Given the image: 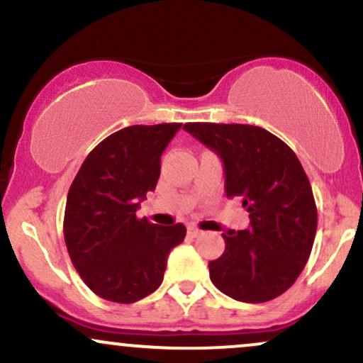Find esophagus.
<instances>
[{"label": "esophagus", "mask_w": 363, "mask_h": 363, "mask_svg": "<svg viewBox=\"0 0 363 363\" xmlns=\"http://www.w3.org/2000/svg\"><path fill=\"white\" fill-rule=\"evenodd\" d=\"M187 234H189L191 237H198L199 234H201V230H199V228H196V227H193V225H191V227H187Z\"/></svg>", "instance_id": "34e87169"}]
</instances>
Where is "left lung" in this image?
Instances as JSON below:
<instances>
[{
	"label": "left lung",
	"instance_id": "obj_1",
	"mask_svg": "<svg viewBox=\"0 0 363 363\" xmlns=\"http://www.w3.org/2000/svg\"><path fill=\"white\" fill-rule=\"evenodd\" d=\"M222 158L227 198H242L251 225L223 235L210 261L213 285L239 302L261 303L294 285L309 259L318 208L302 164L289 145L259 126L186 123Z\"/></svg>",
	"mask_w": 363,
	"mask_h": 363
}]
</instances>
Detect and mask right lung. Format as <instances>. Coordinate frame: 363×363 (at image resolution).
<instances>
[{"label":"right lung","mask_w":363,"mask_h":363,"mask_svg":"<svg viewBox=\"0 0 363 363\" xmlns=\"http://www.w3.org/2000/svg\"><path fill=\"white\" fill-rule=\"evenodd\" d=\"M179 129V123L136 124L112 133L89 153L69 187L66 247L85 285L106 301L133 303L153 294L169 252L184 240L182 223L160 227L136 216Z\"/></svg>","instance_id":"right-lung-1"}]
</instances>
